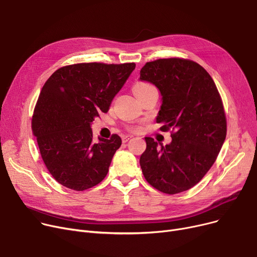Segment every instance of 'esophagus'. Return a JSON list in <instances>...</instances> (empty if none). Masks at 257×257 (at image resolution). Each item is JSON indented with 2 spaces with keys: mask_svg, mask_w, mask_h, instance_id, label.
<instances>
[{
  "mask_svg": "<svg viewBox=\"0 0 257 257\" xmlns=\"http://www.w3.org/2000/svg\"><path fill=\"white\" fill-rule=\"evenodd\" d=\"M132 137L131 136H123L121 137V141H123V143H127Z\"/></svg>",
  "mask_w": 257,
  "mask_h": 257,
  "instance_id": "1",
  "label": "esophagus"
}]
</instances>
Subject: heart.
Returning <instances> with one entry per match:
<instances>
[{
	"label": "heart",
	"instance_id": "1",
	"mask_svg": "<svg viewBox=\"0 0 257 257\" xmlns=\"http://www.w3.org/2000/svg\"><path fill=\"white\" fill-rule=\"evenodd\" d=\"M155 88L153 85L149 84V83H146V82H139L133 87V92L134 94H141L147 90H150Z\"/></svg>",
	"mask_w": 257,
	"mask_h": 257
}]
</instances>
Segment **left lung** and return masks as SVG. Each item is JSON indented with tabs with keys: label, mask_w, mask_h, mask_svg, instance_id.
Segmentation results:
<instances>
[{
	"label": "left lung",
	"mask_w": 257,
	"mask_h": 257,
	"mask_svg": "<svg viewBox=\"0 0 257 257\" xmlns=\"http://www.w3.org/2000/svg\"><path fill=\"white\" fill-rule=\"evenodd\" d=\"M141 81L161 94L156 121L161 131L174 130L164 146L145 138L140 158L146 180L156 190L174 195L190 190L208 172L226 139L223 103L210 75L195 61L168 58L147 62Z\"/></svg>",
	"instance_id": "obj_1"
}]
</instances>
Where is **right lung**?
Masks as SVG:
<instances>
[{"instance_id":"obj_1","label":"right lung","mask_w":257,"mask_h":257,"mask_svg":"<svg viewBox=\"0 0 257 257\" xmlns=\"http://www.w3.org/2000/svg\"><path fill=\"white\" fill-rule=\"evenodd\" d=\"M136 63H77L60 67L47 80L35 106L32 130L40 155L57 182L74 191L99 184L121 145L92 138L91 124L107 112Z\"/></svg>"}]
</instances>
